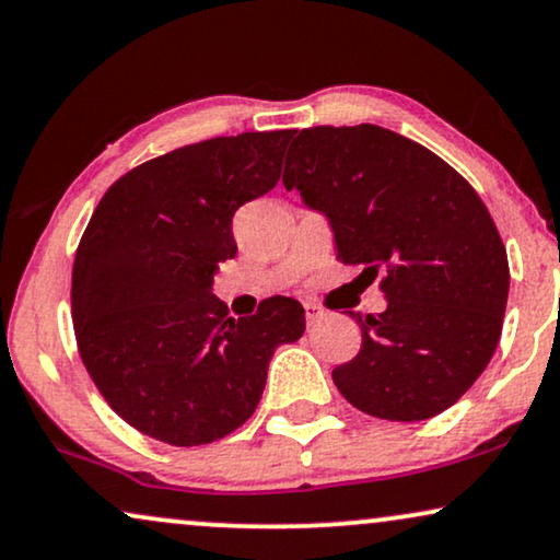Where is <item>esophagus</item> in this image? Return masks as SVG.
Listing matches in <instances>:
<instances>
[{
  "label": "esophagus",
  "mask_w": 560,
  "mask_h": 560,
  "mask_svg": "<svg viewBox=\"0 0 560 560\" xmlns=\"http://www.w3.org/2000/svg\"><path fill=\"white\" fill-rule=\"evenodd\" d=\"M304 312H307V323H310V325L317 323V319L325 315V310L319 307L317 302H304Z\"/></svg>",
  "instance_id": "obj_1"
}]
</instances>
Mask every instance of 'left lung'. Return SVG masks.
Instances as JSON below:
<instances>
[{
  "label": "left lung",
  "instance_id": "1",
  "mask_svg": "<svg viewBox=\"0 0 560 560\" xmlns=\"http://www.w3.org/2000/svg\"><path fill=\"white\" fill-rule=\"evenodd\" d=\"M287 189L325 214L342 264L382 273V315L350 312L361 350L332 371L342 397L417 422L464 397L494 355L510 266L474 186L428 148L378 125L294 132Z\"/></svg>",
  "mask_w": 560,
  "mask_h": 560
}]
</instances>
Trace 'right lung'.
<instances>
[{
    "mask_svg": "<svg viewBox=\"0 0 560 560\" xmlns=\"http://www.w3.org/2000/svg\"><path fill=\"white\" fill-rule=\"evenodd\" d=\"M292 130L176 148L109 186L81 235L71 317L107 405L168 445H205L256 412L273 350L304 332L292 296L228 317L212 294L235 258L233 214L271 191Z\"/></svg>",
    "mask_w": 560,
    "mask_h": 560,
    "instance_id": "right-lung-1",
    "label": "right lung"
}]
</instances>
